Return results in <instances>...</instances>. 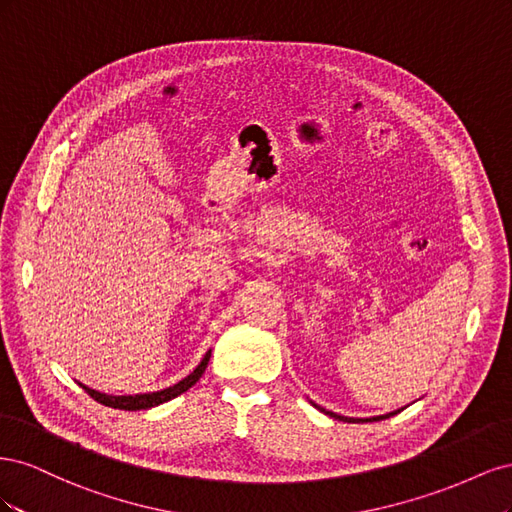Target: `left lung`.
<instances>
[{"label":"left lung","instance_id":"1","mask_svg":"<svg viewBox=\"0 0 512 512\" xmlns=\"http://www.w3.org/2000/svg\"><path fill=\"white\" fill-rule=\"evenodd\" d=\"M316 406V404H314ZM318 410H322L324 414H329V416H333V418H337V421H344V423H374V421H384V418H389V416H395L397 412H401V410H395V412H389V414H382V416H369V418H354V416H342V414H335V412H329V410H324V408H320V406H316Z\"/></svg>","mask_w":512,"mask_h":512}]
</instances>
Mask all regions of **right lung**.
<instances>
[{"label":"right lung","mask_w":512,"mask_h":512,"mask_svg":"<svg viewBox=\"0 0 512 512\" xmlns=\"http://www.w3.org/2000/svg\"><path fill=\"white\" fill-rule=\"evenodd\" d=\"M211 359V350H207V354L203 356V361H200L196 365V369L192 371L190 376H185L183 380H179L177 384L168 386V389H162V391H153V393H138V395H106V393H100V391H94L89 389V386L81 384L83 389L87 391L89 397H94L98 404L102 406H108V408H115V410H130V412H136V410H149V408H156L160 404H166V401L175 399L177 395L185 393L188 389H192V386L200 380V376L205 374L207 369V363Z\"/></svg>","instance_id":"add662e5"}]
</instances>
